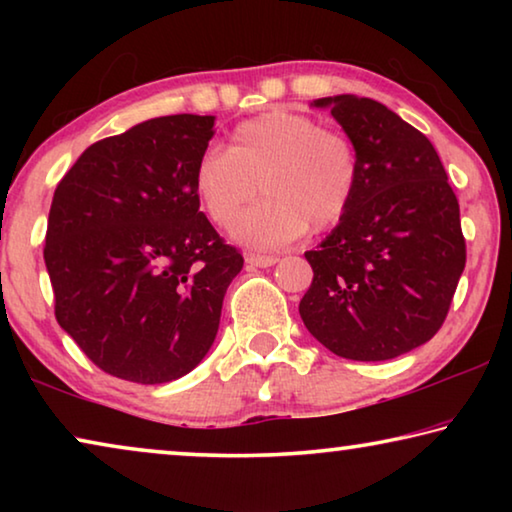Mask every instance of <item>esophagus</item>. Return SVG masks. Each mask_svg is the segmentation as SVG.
I'll use <instances>...</instances> for the list:
<instances>
[{"label": "esophagus", "instance_id": "obj_1", "mask_svg": "<svg viewBox=\"0 0 512 512\" xmlns=\"http://www.w3.org/2000/svg\"><path fill=\"white\" fill-rule=\"evenodd\" d=\"M246 264L250 266H259V268H268L277 264L275 255H259V253H246Z\"/></svg>", "mask_w": 512, "mask_h": 512}]
</instances>
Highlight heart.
<instances>
[{
  "instance_id": "1",
  "label": "heart",
  "mask_w": 512,
  "mask_h": 512,
  "mask_svg": "<svg viewBox=\"0 0 512 512\" xmlns=\"http://www.w3.org/2000/svg\"><path fill=\"white\" fill-rule=\"evenodd\" d=\"M194 192L214 225L228 228L256 193L265 201L240 217L232 237L280 248L302 232H325L350 212L361 185V155L348 135L287 108L241 121L228 151L207 149L194 164Z\"/></svg>"
}]
</instances>
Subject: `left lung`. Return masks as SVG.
Masks as SVG:
<instances>
[{"label": "left lung", "mask_w": 512, "mask_h": 512, "mask_svg": "<svg viewBox=\"0 0 512 512\" xmlns=\"http://www.w3.org/2000/svg\"><path fill=\"white\" fill-rule=\"evenodd\" d=\"M329 108L361 155L350 212L305 257L314 280L300 318L329 352L352 361L395 359L443 327L465 268L454 189L433 144L384 103L354 94Z\"/></svg>", "instance_id": "left-lung-1"}]
</instances>
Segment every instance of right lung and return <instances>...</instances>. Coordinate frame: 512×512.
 <instances>
[{"mask_svg":"<svg viewBox=\"0 0 512 512\" xmlns=\"http://www.w3.org/2000/svg\"><path fill=\"white\" fill-rule=\"evenodd\" d=\"M212 115H169L85 149L60 180L45 264L58 325L94 366L135 384L192 372L244 257L198 210Z\"/></svg>","mask_w":512,"mask_h":512,"instance_id":"add662e5","label":"right lung"}]
</instances>
